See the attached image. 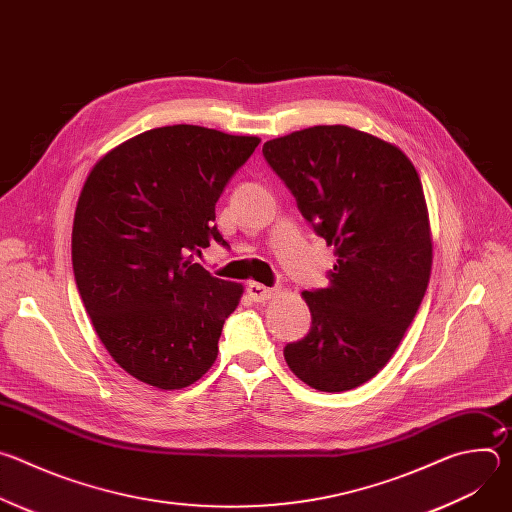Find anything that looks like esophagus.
I'll return each instance as SVG.
<instances>
[{"mask_svg":"<svg viewBox=\"0 0 512 512\" xmlns=\"http://www.w3.org/2000/svg\"><path fill=\"white\" fill-rule=\"evenodd\" d=\"M247 294L255 300V302H267V300H273L279 291L273 289V287H267L263 283H257V281H251L247 285Z\"/></svg>","mask_w":512,"mask_h":512,"instance_id":"obj_1","label":"esophagus"}]
</instances>
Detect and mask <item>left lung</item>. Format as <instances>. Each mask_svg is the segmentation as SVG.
Here are the masks:
<instances>
[{
	"instance_id": "1",
	"label": "left lung",
	"mask_w": 512,
	"mask_h": 512,
	"mask_svg": "<svg viewBox=\"0 0 512 512\" xmlns=\"http://www.w3.org/2000/svg\"><path fill=\"white\" fill-rule=\"evenodd\" d=\"M263 156L338 257L328 287L302 294L312 328L283 348L285 362L312 389H356L395 354L429 283L419 174L395 143L348 125L269 139Z\"/></svg>"
}]
</instances>
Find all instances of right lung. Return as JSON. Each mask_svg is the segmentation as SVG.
Returning <instances> with one entry per match:
<instances>
[{"label":"right lung","instance_id":"add662e5","mask_svg":"<svg viewBox=\"0 0 512 512\" xmlns=\"http://www.w3.org/2000/svg\"><path fill=\"white\" fill-rule=\"evenodd\" d=\"M200 125L143 131L89 172L72 223V269L97 336L119 367L162 391L196 383L243 285L206 271L214 204L259 145Z\"/></svg>","mask_w":512,"mask_h":512}]
</instances>
